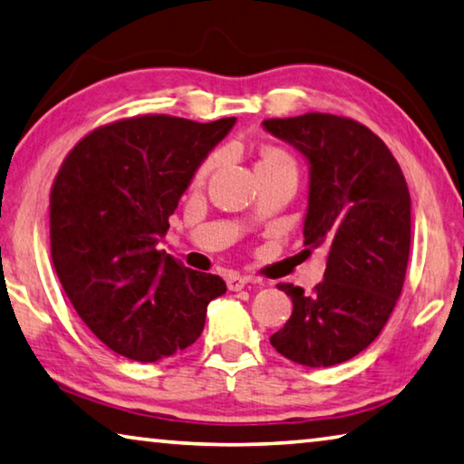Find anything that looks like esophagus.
Instances as JSON below:
<instances>
[{
    "label": "esophagus",
    "instance_id": "34e87169",
    "mask_svg": "<svg viewBox=\"0 0 464 464\" xmlns=\"http://www.w3.org/2000/svg\"><path fill=\"white\" fill-rule=\"evenodd\" d=\"M249 282V278L247 276H241V274H229V276H227V286H229V290H241L243 286H246Z\"/></svg>",
    "mask_w": 464,
    "mask_h": 464
}]
</instances>
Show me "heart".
Wrapping results in <instances>:
<instances>
[{
	"mask_svg": "<svg viewBox=\"0 0 464 464\" xmlns=\"http://www.w3.org/2000/svg\"><path fill=\"white\" fill-rule=\"evenodd\" d=\"M210 163H213V161H208L207 166L202 168V174L210 168ZM285 163H293V160H290V157L285 151H282V149L264 147L262 153H260V163H257V168H274V166H285Z\"/></svg>",
	"mask_w": 464,
	"mask_h": 464,
	"instance_id": "heart-1",
	"label": "heart"
}]
</instances>
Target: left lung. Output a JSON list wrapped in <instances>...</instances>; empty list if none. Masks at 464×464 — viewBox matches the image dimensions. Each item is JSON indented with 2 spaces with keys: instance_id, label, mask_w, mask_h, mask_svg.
I'll return each instance as SVG.
<instances>
[{
  "instance_id": "1",
  "label": "left lung",
  "mask_w": 464,
  "mask_h": 464,
  "mask_svg": "<svg viewBox=\"0 0 464 464\" xmlns=\"http://www.w3.org/2000/svg\"><path fill=\"white\" fill-rule=\"evenodd\" d=\"M262 127L309 163L304 247L327 254L315 293L278 285L293 315L270 337L296 364H342L371 345L401 295L411 246V198L387 145L364 124L309 112Z\"/></svg>"
}]
</instances>
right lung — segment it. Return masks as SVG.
<instances>
[{"label":"right lung","mask_w":464,"mask_h":464,"mask_svg":"<svg viewBox=\"0 0 464 464\" xmlns=\"http://www.w3.org/2000/svg\"><path fill=\"white\" fill-rule=\"evenodd\" d=\"M235 116L149 114L100 127L63 161L51 190V256L63 290L110 350L155 362L198 340L221 276L157 249L169 217Z\"/></svg>","instance_id":"1"}]
</instances>
